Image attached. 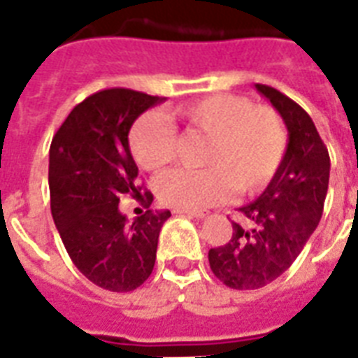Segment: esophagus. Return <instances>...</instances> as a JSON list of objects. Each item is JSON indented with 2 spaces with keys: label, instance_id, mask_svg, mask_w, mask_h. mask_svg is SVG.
I'll list each match as a JSON object with an SVG mask.
<instances>
[{
  "label": "esophagus",
  "instance_id": "obj_1",
  "mask_svg": "<svg viewBox=\"0 0 358 358\" xmlns=\"http://www.w3.org/2000/svg\"><path fill=\"white\" fill-rule=\"evenodd\" d=\"M173 214H181V216H192V218H205L207 214L201 213V210H185V208H176Z\"/></svg>",
  "mask_w": 358,
  "mask_h": 358
}]
</instances>
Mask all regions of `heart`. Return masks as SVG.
<instances>
[{
	"label": "heart",
	"mask_w": 358,
	"mask_h": 358,
	"mask_svg": "<svg viewBox=\"0 0 358 358\" xmlns=\"http://www.w3.org/2000/svg\"><path fill=\"white\" fill-rule=\"evenodd\" d=\"M179 122L207 134L199 170L176 168L157 177L155 194L166 207L201 210L240 194L264 190L281 170L288 150L287 125L268 105L244 96L213 94L173 108ZM134 161L157 171L173 159L176 131L159 114H142L129 133Z\"/></svg>",
	"instance_id": "heart-1"
}]
</instances>
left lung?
I'll use <instances>...</instances> for the list:
<instances>
[{"label": "left lung", "mask_w": 358, "mask_h": 358, "mask_svg": "<svg viewBox=\"0 0 358 358\" xmlns=\"http://www.w3.org/2000/svg\"><path fill=\"white\" fill-rule=\"evenodd\" d=\"M255 88L285 120L288 150L264 192L238 208L248 222H233L231 240L208 251L213 273L234 290L266 287L292 266L324 214L331 170L313 118L273 87L257 83Z\"/></svg>", "instance_id": "obj_1"}]
</instances>
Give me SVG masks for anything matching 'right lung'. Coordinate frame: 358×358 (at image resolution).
Returning a JSON list of instances; mask_svg holds the SVG:
<instances>
[{"label": "right lung", "mask_w": 358, "mask_h": 358, "mask_svg": "<svg viewBox=\"0 0 358 358\" xmlns=\"http://www.w3.org/2000/svg\"><path fill=\"white\" fill-rule=\"evenodd\" d=\"M162 98L131 88H107L71 108L51 140V214L71 262L88 281L131 292L151 275L159 233L170 210H145L129 224L118 210L124 194H153L136 185L129 150L133 122Z\"/></svg>", "instance_id": "add662e5"}]
</instances>
